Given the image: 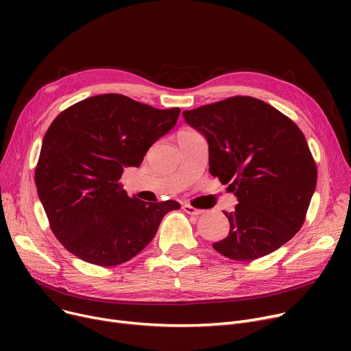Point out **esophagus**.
<instances>
[{
    "instance_id": "34e87169",
    "label": "esophagus",
    "mask_w": 351,
    "mask_h": 351,
    "mask_svg": "<svg viewBox=\"0 0 351 351\" xmlns=\"http://www.w3.org/2000/svg\"><path fill=\"white\" fill-rule=\"evenodd\" d=\"M182 209L185 210L188 215H195V216L204 213V210H202V209H196V208H193V206H191V205H183Z\"/></svg>"
}]
</instances>
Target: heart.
Masks as SVG:
<instances>
[{"label": "heart", "mask_w": 351, "mask_h": 351, "mask_svg": "<svg viewBox=\"0 0 351 351\" xmlns=\"http://www.w3.org/2000/svg\"><path fill=\"white\" fill-rule=\"evenodd\" d=\"M182 132H185V131H182Z\"/></svg>", "instance_id": "1"}]
</instances>
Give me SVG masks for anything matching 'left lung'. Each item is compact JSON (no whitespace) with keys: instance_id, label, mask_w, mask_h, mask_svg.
Instances as JSON below:
<instances>
[{"instance_id":"left-lung-1","label":"left lung","mask_w":351,"mask_h":351,"mask_svg":"<svg viewBox=\"0 0 351 351\" xmlns=\"http://www.w3.org/2000/svg\"><path fill=\"white\" fill-rule=\"evenodd\" d=\"M183 118L209 143V172L234 193L230 230L213 249L232 261L259 259L299 232L317 168L299 126L252 97H232Z\"/></svg>"}]
</instances>
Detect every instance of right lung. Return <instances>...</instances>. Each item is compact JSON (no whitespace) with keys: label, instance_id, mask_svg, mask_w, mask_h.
I'll return each mask as SVG.
<instances>
[{"label":"right lung","instance_id":"obj_1","mask_svg":"<svg viewBox=\"0 0 351 351\" xmlns=\"http://www.w3.org/2000/svg\"><path fill=\"white\" fill-rule=\"evenodd\" d=\"M179 108L156 109L119 94L73 104L52 121L35 185L52 233L80 259L117 266L143 250L176 200L129 197L121 176L175 126Z\"/></svg>","mask_w":351,"mask_h":351}]
</instances>
